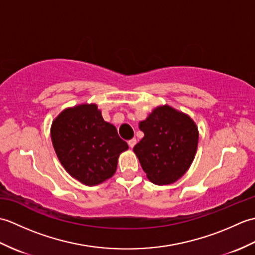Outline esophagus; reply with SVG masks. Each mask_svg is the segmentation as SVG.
<instances>
[{
	"instance_id": "1",
	"label": "esophagus",
	"mask_w": 255,
	"mask_h": 255,
	"mask_svg": "<svg viewBox=\"0 0 255 255\" xmlns=\"http://www.w3.org/2000/svg\"><path fill=\"white\" fill-rule=\"evenodd\" d=\"M137 143V140H136V138H132V139H130L128 141V144H129V147H130L131 149L134 147V144Z\"/></svg>"
}]
</instances>
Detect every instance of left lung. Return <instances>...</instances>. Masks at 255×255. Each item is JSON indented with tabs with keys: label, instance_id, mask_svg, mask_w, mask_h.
<instances>
[{
	"label": "left lung",
	"instance_id": "8db88e82",
	"mask_svg": "<svg viewBox=\"0 0 255 255\" xmlns=\"http://www.w3.org/2000/svg\"><path fill=\"white\" fill-rule=\"evenodd\" d=\"M144 136L133 147L142 170L156 185L176 182L189 169L198 144L196 124L186 114L164 105L139 123Z\"/></svg>",
	"mask_w": 255,
	"mask_h": 255
}]
</instances>
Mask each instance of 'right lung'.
<instances>
[{
  "label": "right lung",
  "mask_w": 255,
  "mask_h": 255,
  "mask_svg": "<svg viewBox=\"0 0 255 255\" xmlns=\"http://www.w3.org/2000/svg\"><path fill=\"white\" fill-rule=\"evenodd\" d=\"M57 156L72 177L94 186L115 174L118 156L128 149L117 129L105 122L96 104L66 108L51 125Z\"/></svg>",
  "instance_id": "right-lung-1"
}]
</instances>
